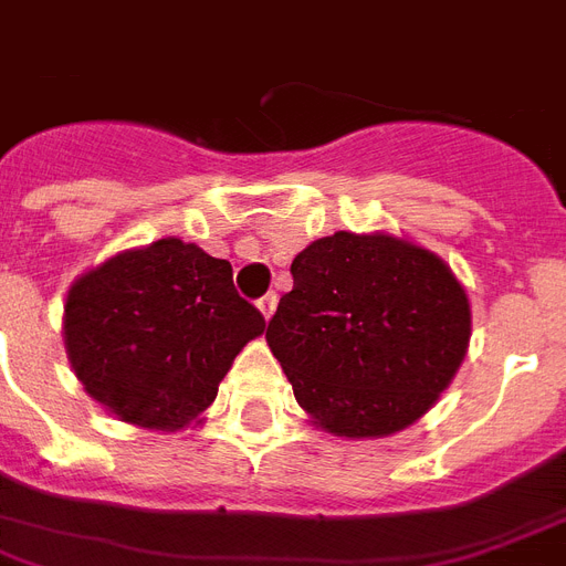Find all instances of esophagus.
I'll return each mask as SVG.
<instances>
[{
    "label": "esophagus",
    "mask_w": 566,
    "mask_h": 566,
    "mask_svg": "<svg viewBox=\"0 0 566 566\" xmlns=\"http://www.w3.org/2000/svg\"><path fill=\"white\" fill-rule=\"evenodd\" d=\"M258 305V311H261V314H264V319H270L275 314V305H279V296H275V293H264V296H261V300L255 302Z\"/></svg>",
    "instance_id": "obj_1"
}]
</instances>
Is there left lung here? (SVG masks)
I'll return each instance as SVG.
<instances>
[{
    "instance_id": "obj_1",
    "label": "left lung",
    "mask_w": 566,
    "mask_h": 566,
    "mask_svg": "<svg viewBox=\"0 0 566 566\" xmlns=\"http://www.w3.org/2000/svg\"><path fill=\"white\" fill-rule=\"evenodd\" d=\"M291 273L266 344L311 426L373 440L420 420L470 346L473 311L452 266L390 231H335Z\"/></svg>"
}]
</instances>
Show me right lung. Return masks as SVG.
Masks as SVG:
<instances>
[{
	"mask_svg": "<svg viewBox=\"0 0 566 566\" xmlns=\"http://www.w3.org/2000/svg\"><path fill=\"white\" fill-rule=\"evenodd\" d=\"M231 264L161 238L123 249L70 284L64 346L84 394L153 431L199 426L240 349L264 335Z\"/></svg>",
	"mask_w": 566,
	"mask_h": 566,
	"instance_id": "1",
	"label": "right lung"
}]
</instances>
